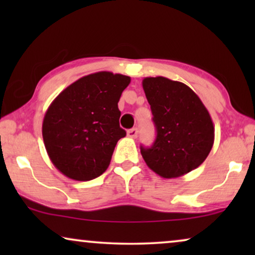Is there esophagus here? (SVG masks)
I'll use <instances>...</instances> for the list:
<instances>
[{"mask_svg": "<svg viewBox=\"0 0 255 255\" xmlns=\"http://www.w3.org/2000/svg\"><path fill=\"white\" fill-rule=\"evenodd\" d=\"M137 134H138V130L135 128H131V130L128 131V135L130 138H135V137H137Z\"/></svg>", "mask_w": 255, "mask_h": 255, "instance_id": "1", "label": "esophagus"}]
</instances>
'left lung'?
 I'll use <instances>...</instances> for the list:
<instances>
[{
	"label": "left lung",
	"mask_w": 255,
	"mask_h": 255,
	"mask_svg": "<svg viewBox=\"0 0 255 255\" xmlns=\"http://www.w3.org/2000/svg\"><path fill=\"white\" fill-rule=\"evenodd\" d=\"M156 128L154 144L140 147L146 165L163 179H174L197 168L215 140L210 114L195 92L163 76L142 80Z\"/></svg>",
	"instance_id": "obj_1"
}]
</instances>
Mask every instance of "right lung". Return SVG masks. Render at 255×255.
Masks as SVG:
<instances>
[{"label":"right lung","mask_w":255,"mask_h":255,"mask_svg":"<svg viewBox=\"0 0 255 255\" xmlns=\"http://www.w3.org/2000/svg\"><path fill=\"white\" fill-rule=\"evenodd\" d=\"M130 76L97 72L76 80L50 104L43 139L59 172L76 181L102 175L115 146L127 132L120 127L118 101Z\"/></svg>","instance_id":"1"}]
</instances>
